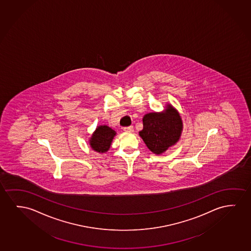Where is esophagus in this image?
Listing matches in <instances>:
<instances>
[{"mask_svg": "<svg viewBox=\"0 0 251 251\" xmlns=\"http://www.w3.org/2000/svg\"><path fill=\"white\" fill-rule=\"evenodd\" d=\"M124 131H133V126H127V127H125L124 128Z\"/></svg>", "mask_w": 251, "mask_h": 251, "instance_id": "1", "label": "esophagus"}]
</instances>
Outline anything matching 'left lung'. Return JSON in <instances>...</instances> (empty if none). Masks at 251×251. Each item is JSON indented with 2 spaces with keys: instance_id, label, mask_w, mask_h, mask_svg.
<instances>
[{
  "instance_id": "8db88e82",
  "label": "left lung",
  "mask_w": 251,
  "mask_h": 251,
  "mask_svg": "<svg viewBox=\"0 0 251 251\" xmlns=\"http://www.w3.org/2000/svg\"><path fill=\"white\" fill-rule=\"evenodd\" d=\"M144 128L139 136L151 151L161 155L180 140L183 122L178 111L167 104L163 112L146 113L143 118Z\"/></svg>"
}]
</instances>
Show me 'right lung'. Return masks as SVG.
Returning a JSON list of instances; mask_svg holds the SVG:
<instances>
[{
	"label": "right lung",
	"mask_w": 251,
	"mask_h": 251,
	"mask_svg": "<svg viewBox=\"0 0 251 251\" xmlns=\"http://www.w3.org/2000/svg\"><path fill=\"white\" fill-rule=\"evenodd\" d=\"M116 136V131L108 126H99L92 136L88 139L89 145L93 151L98 153H106L109 151L113 138Z\"/></svg>",
	"instance_id": "add662e5"
}]
</instances>
